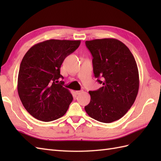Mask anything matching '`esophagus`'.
<instances>
[{"mask_svg": "<svg viewBox=\"0 0 161 161\" xmlns=\"http://www.w3.org/2000/svg\"><path fill=\"white\" fill-rule=\"evenodd\" d=\"M81 93H83V91H75V94L77 95H80Z\"/></svg>", "mask_w": 161, "mask_h": 161, "instance_id": "1", "label": "esophagus"}]
</instances>
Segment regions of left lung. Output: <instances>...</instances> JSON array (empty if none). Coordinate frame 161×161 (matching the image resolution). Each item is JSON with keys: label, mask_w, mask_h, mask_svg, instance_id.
<instances>
[{"label": "left lung", "mask_w": 161, "mask_h": 161, "mask_svg": "<svg viewBox=\"0 0 161 161\" xmlns=\"http://www.w3.org/2000/svg\"><path fill=\"white\" fill-rule=\"evenodd\" d=\"M85 43L93 57L95 77L103 85L97 91L88 92L91 101L85 111L99 122L118 120L126 114L137 97V64L127 46L118 39H94Z\"/></svg>", "instance_id": "1"}]
</instances>
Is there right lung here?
Here are the masks:
<instances>
[{
    "mask_svg": "<svg viewBox=\"0 0 161 161\" xmlns=\"http://www.w3.org/2000/svg\"><path fill=\"white\" fill-rule=\"evenodd\" d=\"M80 40L50 39L30 47L20 65L17 90L23 107L34 118L55 120L66 114L73 101L64 88L60 68L68 55L80 45Z\"/></svg>",
    "mask_w": 161,
    "mask_h": 161,
    "instance_id": "1",
    "label": "right lung"
}]
</instances>
